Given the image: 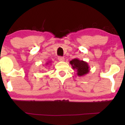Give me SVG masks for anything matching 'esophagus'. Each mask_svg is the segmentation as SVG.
<instances>
[{
	"mask_svg": "<svg viewBox=\"0 0 125 125\" xmlns=\"http://www.w3.org/2000/svg\"><path fill=\"white\" fill-rule=\"evenodd\" d=\"M64 58H63V57H61V56L58 57V61H59L63 62V61H64Z\"/></svg>",
	"mask_w": 125,
	"mask_h": 125,
	"instance_id": "obj_1",
	"label": "esophagus"
}]
</instances>
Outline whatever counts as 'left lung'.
<instances>
[{"mask_svg":"<svg viewBox=\"0 0 125 125\" xmlns=\"http://www.w3.org/2000/svg\"><path fill=\"white\" fill-rule=\"evenodd\" d=\"M73 69L76 70L77 75L78 76H84L89 72V66L86 62L74 58L70 61Z\"/></svg>","mask_w":125,"mask_h":125,"instance_id":"1","label":"left lung"}]
</instances>
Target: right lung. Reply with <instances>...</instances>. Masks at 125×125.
Returning a JSON list of instances; mask_svg holds the SVG:
<instances>
[{
  "label": "right lung",
  "instance_id": "obj_1",
  "mask_svg": "<svg viewBox=\"0 0 125 125\" xmlns=\"http://www.w3.org/2000/svg\"><path fill=\"white\" fill-rule=\"evenodd\" d=\"M51 63V61L48 62H46V65H48V64H49V63Z\"/></svg>",
  "mask_w": 125,
  "mask_h": 125
}]
</instances>
